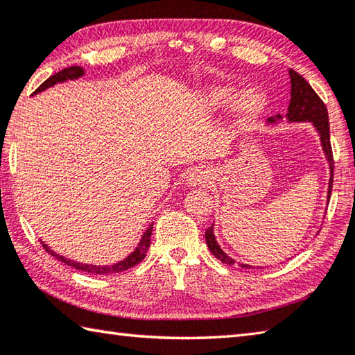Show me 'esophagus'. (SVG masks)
<instances>
[{
	"mask_svg": "<svg viewBox=\"0 0 355 355\" xmlns=\"http://www.w3.org/2000/svg\"><path fill=\"white\" fill-rule=\"evenodd\" d=\"M186 178H188V180H186L188 184L194 186V188H196V186H205L206 183H208V177H206V173L202 172V171H198V169L189 172L188 177H186Z\"/></svg>",
	"mask_w": 355,
	"mask_h": 355,
	"instance_id": "esophagus-1",
	"label": "esophagus"
}]
</instances>
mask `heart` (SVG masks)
Listing matches in <instances>:
<instances>
[{"instance_id": "b5f03b06", "label": "heart", "mask_w": 355, "mask_h": 355, "mask_svg": "<svg viewBox=\"0 0 355 355\" xmlns=\"http://www.w3.org/2000/svg\"><path fill=\"white\" fill-rule=\"evenodd\" d=\"M237 88L231 85H220V87H212L206 98H208V104L214 108H223L227 107L230 102L234 101L233 113L239 121L248 122L256 119L259 116L263 108H266L267 99L261 89L257 88H247L241 92L237 96ZM236 99L234 100V98Z\"/></svg>"}]
</instances>
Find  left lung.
Segmentation results:
<instances>
[{
    "instance_id": "1",
    "label": "left lung",
    "mask_w": 355,
    "mask_h": 355,
    "mask_svg": "<svg viewBox=\"0 0 355 355\" xmlns=\"http://www.w3.org/2000/svg\"><path fill=\"white\" fill-rule=\"evenodd\" d=\"M290 74V83H292V89H290V104L287 112L288 122H312L313 127L317 128L321 139V147H323L324 155L327 163H329L331 178H329V189H327V200L331 198L332 192V182H334V157H332V147H331V135H329V116H327V108L324 102L320 99V96L313 92V88L309 85V82L304 77L300 76L296 71L288 69ZM282 116L278 114L276 118H270L268 124H275L276 119H281ZM206 245L211 250L217 259H220L227 266H234V259L225 253L217 243L214 236V225L206 230L205 233ZM242 268H251L248 263H239Z\"/></svg>"
}]
</instances>
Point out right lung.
<instances>
[{
    "mask_svg": "<svg viewBox=\"0 0 355 355\" xmlns=\"http://www.w3.org/2000/svg\"><path fill=\"white\" fill-rule=\"evenodd\" d=\"M85 74V69L82 67H69L59 71V73H55L54 76H51L49 79L44 80L40 87H38L34 94L37 93H42L44 89L49 88V87H54L55 83H60V82H67V80H74V79H79ZM152 230H153V225H150L149 228L146 230V233L141 237V241L138 243V247L135 248L130 254H128L124 261H119L113 263V266H92V263H82V262H76V261H71L67 259V257H63L60 254H57L55 251L51 250L46 243H43V248L48 251L51 256H54L55 259H59L60 262L67 263V266L73 267L76 270H80V272H85V273H92V275H113V273H119V272H125V270L132 268L139 263L141 261L146 257L147 253V248L150 247V236H152Z\"/></svg>",
    "mask_w": 355,
    "mask_h": 355,
    "instance_id": "right-lung-1",
    "label": "right lung"
}]
</instances>
